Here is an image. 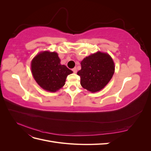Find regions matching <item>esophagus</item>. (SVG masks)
Returning a JSON list of instances; mask_svg holds the SVG:
<instances>
[{
	"instance_id": "1",
	"label": "esophagus",
	"mask_w": 151,
	"mask_h": 151,
	"mask_svg": "<svg viewBox=\"0 0 151 151\" xmlns=\"http://www.w3.org/2000/svg\"><path fill=\"white\" fill-rule=\"evenodd\" d=\"M72 71L74 72V73H77V68H76V67H74V68H72Z\"/></svg>"
}]
</instances>
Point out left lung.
I'll list each match as a JSON object with an SVG mask.
<instances>
[{"label":"left lung","instance_id":"left-lung-1","mask_svg":"<svg viewBox=\"0 0 151 151\" xmlns=\"http://www.w3.org/2000/svg\"><path fill=\"white\" fill-rule=\"evenodd\" d=\"M77 72L81 85L92 93L99 91L109 83L115 72V63L107 53L98 52L84 58Z\"/></svg>","mask_w":151,"mask_h":151}]
</instances>
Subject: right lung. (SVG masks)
I'll return each mask as SVG.
<instances>
[{"label":"right lung","instance_id":"right-lung-1","mask_svg":"<svg viewBox=\"0 0 151 151\" xmlns=\"http://www.w3.org/2000/svg\"><path fill=\"white\" fill-rule=\"evenodd\" d=\"M31 69L36 83L43 89L55 92L64 86L68 75L73 72L60 64L56 52L45 51L39 53L31 61Z\"/></svg>","mask_w":151,"mask_h":151}]
</instances>
